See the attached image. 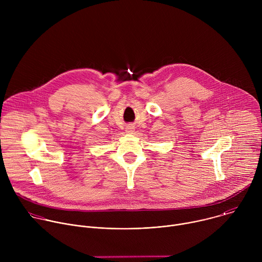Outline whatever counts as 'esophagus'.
Listing matches in <instances>:
<instances>
[{
    "label": "esophagus",
    "mask_w": 262,
    "mask_h": 262,
    "mask_svg": "<svg viewBox=\"0 0 262 262\" xmlns=\"http://www.w3.org/2000/svg\"><path fill=\"white\" fill-rule=\"evenodd\" d=\"M134 132V126L133 125H128V126H126V133H133Z\"/></svg>",
    "instance_id": "obj_1"
}]
</instances>
